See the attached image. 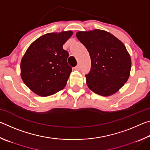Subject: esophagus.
Instances as JSON below:
<instances>
[{
    "label": "esophagus",
    "instance_id": "obj_1",
    "mask_svg": "<svg viewBox=\"0 0 150 150\" xmlns=\"http://www.w3.org/2000/svg\"><path fill=\"white\" fill-rule=\"evenodd\" d=\"M75 70H79V69H80V66H79V65H77V66H76V67H75Z\"/></svg>",
    "mask_w": 150,
    "mask_h": 150
}]
</instances>
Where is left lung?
I'll return each mask as SVG.
<instances>
[{
  "label": "left lung",
  "instance_id": "1",
  "mask_svg": "<svg viewBox=\"0 0 150 150\" xmlns=\"http://www.w3.org/2000/svg\"><path fill=\"white\" fill-rule=\"evenodd\" d=\"M76 36L91 57V71L85 75L88 87L104 96L117 92L130 73L131 58L125 45L115 35L102 30L80 31Z\"/></svg>",
  "mask_w": 150,
  "mask_h": 150
}]
</instances>
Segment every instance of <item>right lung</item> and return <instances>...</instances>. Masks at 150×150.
Segmentation results:
<instances>
[{"label": "right lung", "mask_w": 150, "mask_h": 150, "mask_svg": "<svg viewBox=\"0 0 150 150\" xmlns=\"http://www.w3.org/2000/svg\"><path fill=\"white\" fill-rule=\"evenodd\" d=\"M73 32L48 33L28 48L20 63L22 81L30 90L47 96L62 90L71 73L67 62L69 53L63 45Z\"/></svg>", "instance_id": "1"}]
</instances>
